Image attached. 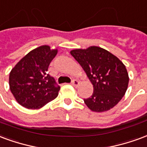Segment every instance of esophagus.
Instances as JSON below:
<instances>
[{"mask_svg": "<svg viewBox=\"0 0 147 147\" xmlns=\"http://www.w3.org/2000/svg\"><path fill=\"white\" fill-rule=\"evenodd\" d=\"M71 84H72L73 86L75 87V88H77V87L79 85V81H77V80H74V81H72V83H71Z\"/></svg>", "mask_w": 147, "mask_h": 147, "instance_id": "esophagus-1", "label": "esophagus"}]
</instances>
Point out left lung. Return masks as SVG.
<instances>
[{"instance_id": "8db88e82", "label": "left lung", "mask_w": 147, "mask_h": 147, "mask_svg": "<svg viewBox=\"0 0 147 147\" xmlns=\"http://www.w3.org/2000/svg\"><path fill=\"white\" fill-rule=\"evenodd\" d=\"M70 54L93 85L92 96L84 99L87 107L98 113L114 107L125 96L128 86L129 77L124 63L98 46L74 49Z\"/></svg>"}]
</instances>
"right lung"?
I'll return each mask as SVG.
<instances>
[{
  "label": "right lung",
  "instance_id": "add662e5",
  "mask_svg": "<svg viewBox=\"0 0 147 147\" xmlns=\"http://www.w3.org/2000/svg\"><path fill=\"white\" fill-rule=\"evenodd\" d=\"M58 52L41 45L18 62L9 74V88L17 102L30 110H37L56 98L60 87L47 74Z\"/></svg>",
  "mask_w": 147,
  "mask_h": 147
}]
</instances>
